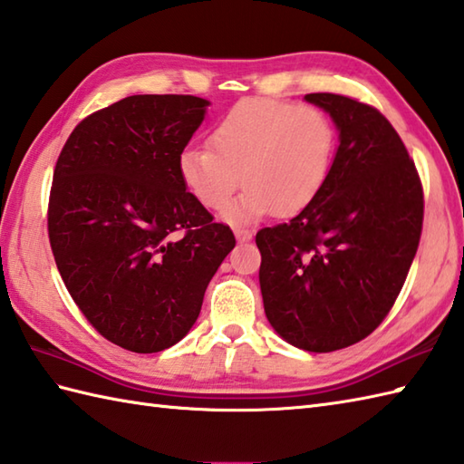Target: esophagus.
Wrapping results in <instances>:
<instances>
[{"mask_svg":"<svg viewBox=\"0 0 464 464\" xmlns=\"http://www.w3.org/2000/svg\"><path fill=\"white\" fill-rule=\"evenodd\" d=\"M234 234H236V240H238L240 244L252 240V232L246 230V228H234Z\"/></svg>","mask_w":464,"mask_h":464,"instance_id":"esophagus-1","label":"esophagus"}]
</instances>
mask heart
<instances>
[{
	"mask_svg": "<svg viewBox=\"0 0 464 464\" xmlns=\"http://www.w3.org/2000/svg\"><path fill=\"white\" fill-rule=\"evenodd\" d=\"M337 135L322 109L290 101L246 99L210 130V147H187L179 174L187 190L210 210H224L244 182L246 190L224 218L258 220L272 210H304L332 172Z\"/></svg>",
	"mask_w": 464,
	"mask_h": 464,
	"instance_id": "obj_1",
	"label": "heart"
}]
</instances>
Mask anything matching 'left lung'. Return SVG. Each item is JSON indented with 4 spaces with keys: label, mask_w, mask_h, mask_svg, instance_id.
<instances>
[{
    "label": "left lung",
    "mask_w": 464,
    "mask_h": 464,
    "mask_svg": "<svg viewBox=\"0 0 464 464\" xmlns=\"http://www.w3.org/2000/svg\"><path fill=\"white\" fill-rule=\"evenodd\" d=\"M304 99L332 117L339 147L322 192L256 234L260 290L277 335L329 353L362 342L393 307L423 228V187L377 109L334 92Z\"/></svg>",
    "instance_id": "8db88e82"
}]
</instances>
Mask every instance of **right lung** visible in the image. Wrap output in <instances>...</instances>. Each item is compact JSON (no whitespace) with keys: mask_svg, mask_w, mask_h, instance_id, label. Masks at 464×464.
Masks as SVG:
<instances>
[{"mask_svg":"<svg viewBox=\"0 0 464 464\" xmlns=\"http://www.w3.org/2000/svg\"><path fill=\"white\" fill-rule=\"evenodd\" d=\"M208 105L192 95L117 101L79 122L55 164L47 228L57 270L87 322L129 352L179 343L236 246L179 174Z\"/></svg>","mask_w":464,"mask_h":464,"instance_id":"1","label":"right lung"}]
</instances>
